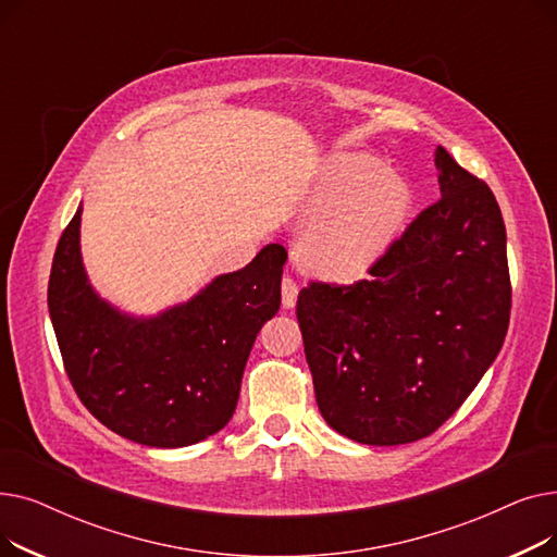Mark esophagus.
Returning <instances> with one entry per match:
<instances>
[{
    "label": "esophagus",
    "mask_w": 557,
    "mask_h": 557,
    "mask_svg": "<svg viewBox=\"0 0 557 557\" xmlns=\"http://www.w3.org/2000/svg\"><path fill=\"white\" fill-rule=\"evenodd\" d=\"M298 284L290 280L288 275L282 280V305L284 309H294L296 307V300H298Z\"/></svg>",
    "instance_id": "esophagus-1"
}]
</instances>
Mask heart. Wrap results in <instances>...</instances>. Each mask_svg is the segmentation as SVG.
<instances>
[{
  "instance_id": "heart-1",
  "label": "heart",
  "mask_w": 557,
  "mask_h": 557,
  "mask_svg": "<svg viewBox=\"0 0 557 557\" xmlns=\"http://www.w3.org/2000/svg\"><path fill=\"white\" fill-rule=\"evenodd\" d=\"M411 210V191L397 173L370 153L334 156L313 191L315 221L300 242L309 275L330 282L363 277L393 246Z\"/></svg>"
}]
</instances>
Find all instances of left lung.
<instances>
[{
	"label": "left lung",
	"instance_id": "8db88e82",
	"mask_svg": "<svg viewBox=\"0 0 557 557\" xmlns=\"http://www.w3.org/2000/svg\"><path fill=\"white\" fill-rule=\"evenodd\" d=\"M441 200L352 286L311 284L298 323L325 422L349 441L416 443L449 420L504 345L506 225L494 194L435 149Z\"/></svg>",
	"mask_w": 557,
	"mask_h": 557
}]
</instances>
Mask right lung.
Segmentation results:
<instances>
[{"label": "right lung", "instance_id": "right-lung-1", "mask_svg": "<svg viewBox=\"0 0 557 557\" xmlns=\"http://www.w3.org/2000/svg\"><path fill=\"white\" fill-rule=\"evenodd\" d=\"M81 214L58 242L49 315L70 382L110 431L175 449L219 433L237 408L255 338L280 309L286 250L263 246L242 271L216 275L158 313L124 311L87 277Z\"/></svg>", "mask_w": 557, "mask_h": 557}]
</instances>
